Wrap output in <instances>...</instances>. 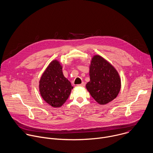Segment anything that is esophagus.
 I'll use <instances>...</instances> for the list:
<instances>
[{
  "instance_id": "1",
  "label": "esophagus",
  "mask_w": 153,
  "mask_h": 153,
  "mask_svg": "<svg viewBox=\"0 0 153 153\" xmlns=\"http://www.w3.org/2000/svg\"><path fill=\"white\" fill-rule=\"evenodd\" d=\"M77 86H85V82H82L81 84H79V85H78Z\"/></svg>"
}]
</instances>
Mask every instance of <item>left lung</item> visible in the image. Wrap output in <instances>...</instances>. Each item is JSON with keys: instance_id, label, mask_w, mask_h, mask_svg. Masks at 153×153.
I'll list each match as a JSON object with an SVG mask.
<instances>
[{"instance_id": "8db88e82", "label": "left lung", "mask_w": 153, "mask_h": 153, "mask_svg": "<svg viewBox=\"0 0 153 153\" xmlns=\"http://www.w3.org/2000/svg\"><path fill=\"white\" fill-rule=\"evenodd\" d=\"M90 81L86 85L92 97L100 105H106L118 95L121 89L120 75L108 61L94 55L89 66Z\"/></svg>"}]
</instances>
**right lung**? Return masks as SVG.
I'll use <instances>...</instances> for the list:
<instances>
[{
  "instance_id": "add662e5",
  "label": "right lung",
  "mask_w": 153,
  "mask_h": 153,
  "mask_svg": "<svg viewBox=\"0 0 153 153\" xmlns=\"http://www.w3.org/2000/svg\"><path fill=\"white\" fill-rule=\"evenodd\" d=\"M73 88L70 82L64 77L62 67L57 60L49 64L39 82L42 98L53 108H59L65 103Z\"/></svg>"
}]
</instances>
